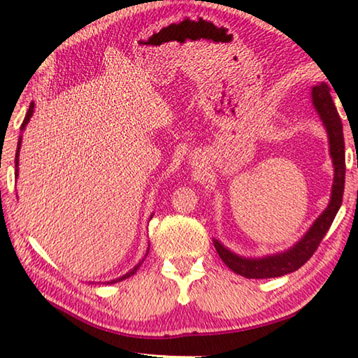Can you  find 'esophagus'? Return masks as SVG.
Masks as SVG:
<instances>
[{"label": "esophagus", "instance_id": "obj_1", "mask_svg": "<svg viewBox=\"0 0 358 358\" xmlns=\"http://www.w3.org/2000/svg\"><path fill=\"white\" fill-rule=\"evenodd\" d=\"M196 166H197V164H196Z\"/></svg>", "mask_w": 358, "mask_h": 358}]
</instances>
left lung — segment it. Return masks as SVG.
<instances>
[{"mask_svg": "<svg viewBox=\"0 0 358 358\" xmlns=\"http://www.w3.org/2000/svg\"><path fill=\"white\" fill-rule=\"evenodd\" d=\"M313 104L316 107L320 120H322L324 128L327 129L330 145V156L333 161V177L331 196L327 208L319 215L313 226L308 229V232L289 248V250L264 257H243L238 254L227 250L221 241L213 238V245L217 254L222 259L230 270L237 275H241L250 280H265V278H278L284 276L292 271L299 270L301 265H305L310 257L317 250V246L325 234L329 232L333 220L338 213L339 207L343 203L344 192V175H346V157H344V136H343V123L339 118L338 110L330 96V87L327 83H319L313 87Z\"/></svg>", "mask_w": 358, "mask_h": 358, "instance_id": "8db88e82", "label": "left lung"}]
</instances>
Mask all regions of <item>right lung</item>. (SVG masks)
Returning <instances> with one entry per match:
<instances>
[{
    "instance_id": "right-lung-1",
    "label": "right lung",
    "mask_w": 358,
    "mask_h": 358,
    "mask_svg": "<svg viewBox=\"0 0 358 358\" xmlns=\"http://www.w3.org/2000/svg\"><path fill=\"white\" fill-rule=\"evenodd\" d=\"M33 112H34V102H31V104H29V108H28V112H27V115H25V120H23V123H22V126H20V129H22V131L27 128V124H28L29 118L33 117ZM20 147H22V136L19 137V143H17V153H15V178L19 177V155H20ZM151 216H153V215H151ZM148 251H150V246H148V250H147V254H148ZM147 254H145V257H147ZM145 257L141 260V262H138V264L134 266V268L129 270L128 273L123 275V276H120V278H115V280H112V281H107V284H115V282H120V281L126 280V278H129V276L134 275L136 271L138 270V266L142 265V262H143V260H145Z\"/></svg>"
}]
</instances>
